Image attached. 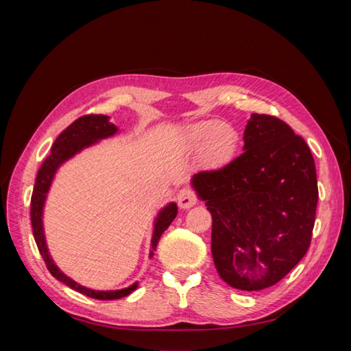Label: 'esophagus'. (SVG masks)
I'll list each match as a JSON object with an SVG mask.
<instances>
[{"label": "esophagus", "instance_id": "1", "mask_svg": "<svg viewBox=\"0 0 351 351\" xmlns=\"http://www.w3.org/2000/svg\"><path fill=\"white\" fill-rule=\"evenodd\" d=\"M177 200H178V206L183 209H189L192 208L193 205H196L197 202V196L193 192L192 189H182L177 195Z\"/></svg>", "mask_w": 351, "mask_h": 351}]
</instances>
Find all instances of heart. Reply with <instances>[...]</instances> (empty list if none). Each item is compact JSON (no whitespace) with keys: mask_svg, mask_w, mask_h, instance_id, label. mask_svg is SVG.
Returning a JSON list of instances; mask_svg holds the SVG:
<instances>
[{"mask_svg":"<svg viewBox=\"0 0 351 351\" xmlns=\"http://www.w3.org/2000/svg\"><path fill=\"white\" fill-rule=\"evenodd\" d=\"M189 142L199 147L204 145V158L208 162L221 164L234 154L237 146V133L228 124L217 121H202L190 125Z\"/></svg>","mask_w":351,"mask_h":351,"instance_id":"1","label":"heart"}]
</instances>
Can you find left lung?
Returning <instances> with one entry per match:
<instances>
[{"label": "left lung", "instance_id": "left-lung-1", "mask_svg": "<svg viewBox=\"0 0 351 351\" xmlns=\"http://www.w3.org/2000/svg\"><path fill=\"white\" fill-rule=\"evenodd\" d=\"M243 154L192 184L212 215V256L219 277L239 290L277 284L312 241L317 205L315 161L291 127L252 114Z\"/></svg>", "mask_w": 351, "mask_h": 351}]
</instances>
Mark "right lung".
Listing matches in <instances>:
<instances>
[{
	"mask_svg": "<svg viewBox=\"0 0 351 351\" xmlns=\"http://www.w3.org/2000/svg\"><path fill=\"white\" fill-rule=\"evenodd\" d=\"M117 127L110 123V119L107 115L102 114H88L83 115L76 121H73L67 129L62 132L52 145L51 147V154L45 158V161L42 162L38 176H36V182L34 187V193H32L30 199V221H32V230H34V237L36 241V246L39 249V253L42 259H44L48 271L51 272L52 277H56L58 281L64 282L70 289L76 290L84 295L92 297V299L97 300H115V299H121V297L129 295L133 290H136L137 284H133L127 289L123 290H117V291H95L90 289H86V287H82L77 282H74L71 278H69L67 275L62 274L57 267L56 263L52 262L48 249H47V243L44 237V227H42V210H44V204H45V197L49 190V186L52 183V178H54V174L57 171V168L67 161L69 158L73 155H76L80 152L83 147H86L92 143H95L99 139H105V137H110L117 133ZM177 215V205L176 204H169L165 206L155 221V230H154V236H152V252L151 256L154 254V250L158 246V241L161 239L162 232L169 227V224L174 221Z\"/></svg>",
	"mask_w": 351,
	"mask_h": 351,
	"instance_id": "add662e5",
	"label": "right lung"
}]
</instances>
